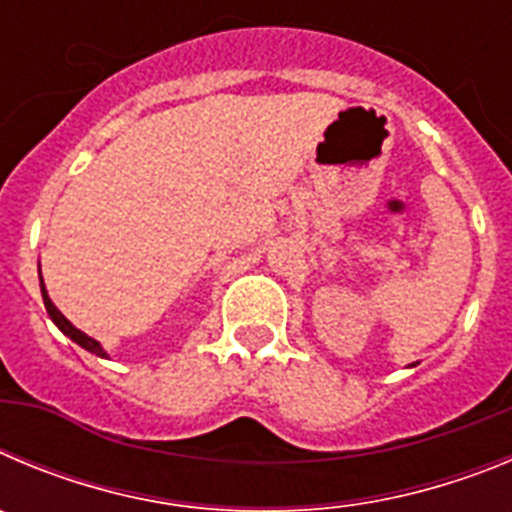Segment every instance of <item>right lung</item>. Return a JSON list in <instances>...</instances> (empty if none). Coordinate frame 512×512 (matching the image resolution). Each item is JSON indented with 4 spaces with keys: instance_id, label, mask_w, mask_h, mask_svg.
Here are the masks:
<instances>
[{
    "instance_id": "obj_1",
    "label": "right lung",
    "mask_w": 512,
    "mask_h": 512,
    "mask_svg": "<svg viewBox=\"0 0 512 512\" xmlns=\"http://www.w3.org/2000/svg\"><path fill=\"white\" fill-rule=\"evenodd\" d=\"M40 292H43L45 310H48V315H51V320H53V323H56L58 328L63 330V336H69L71 341H76V343H79L81 348H87V351H92V354H97V356H107V354H104V348L99 346V341H94V338H89L87 333H81L79 328H74V325H71L69 320L63 318V315H61V310H58V307L53 305V302H51V297H48V292H45L43 277H40Z\"/></svg>"
}]
</instances>
